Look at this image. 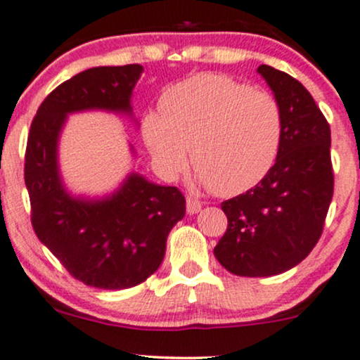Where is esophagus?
Listing matches in <instances>:
<instances>
[{
  "label": "esophagus",
  "instance_id": "34e87169",
  "mask_svg": "<svg viewBox=\"0 0 360 360\" xmlns=\"http://www.w3.org/2000/svg\"><path fill=\"white\" fill-rule=\"evenodd\" d=\"M202 205H203V203H202L200 200H197V198H193V197H187V212H188L190 215L198 214V212H200Z\"/></svg>",
  "mask_w": 360,
  "mask_h": 360
}]
</instances>
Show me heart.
Instances as JSON below:
<instances>
[{"instance_id":"heart-1","label":"heart","mask_w":360,"mask_h":360,"mask_svg":"<svg viewBox=\"0 0 360 360\" xmlns=\"http://www.w3.org/2000/svg\"><path fill=\"white\" fill-rule=\"evenodd\" d=\"M141 136L157 170L168 180L187 168L221 197L254 188L281 153L283 120L267 91L217 73H202L172 86L162 115L148 112Z\"/></svg>"}]
</instances>
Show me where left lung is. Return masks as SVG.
I'll use <instances>...</instances> for the list:
<instances>
[{
  "label": "left lung",
  "instance_id": "1",
  "mask_svg": "<svg viewBox=\"0 0 360 360\" xmlns=\"http://www.w3.org/2000/svg\"><path fill=\"white\" fill-rule=\"evenodd\" d=\"M281 106V153L254 188L221 203L227 232L214 254L230 274L270 277L295 267L321 238L334 195L330 127L312 95L290 75L257 68Z\"/></svg>",
  "mask_w": 360,
  "mask_h": 360
}]
</instances>
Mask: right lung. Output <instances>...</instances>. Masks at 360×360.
I'll return each instance as SVG.
<instances>
[{
	"instance_id": "obj_1",
	"label": "right lung",
	"mask_w": 360,
	"mask_h": 360,
	"mask_svg": "<svg viewBox=\"0 0 360 360\" xmlns=\"http://www.w3.org/2000/svg\"><path fill=\"white\" fill-rule=\"evenodd\" d=\"M141 72V65L98 66L66 79L39 105L26 145L34 233L70 275L106 290L135 287L157 272L168 233L185 215V197L140 173H130L108 197H72L58 168V140L70 113L131 115V91Z\"/></svg>"
}]
</instances>
